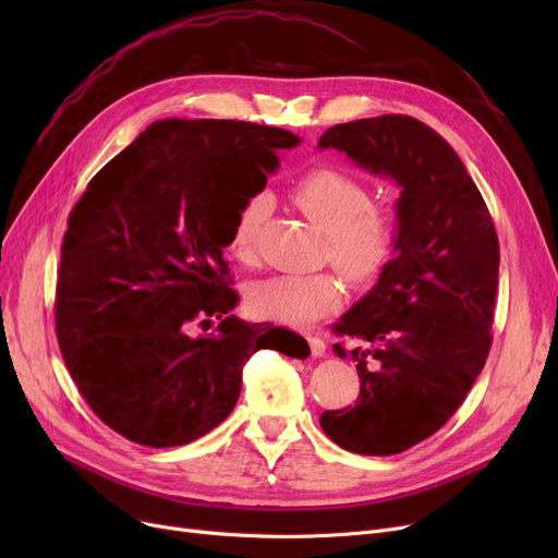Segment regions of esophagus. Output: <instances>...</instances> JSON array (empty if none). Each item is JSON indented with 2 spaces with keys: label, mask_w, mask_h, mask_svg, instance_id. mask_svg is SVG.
Segmentation results:
<instances>
[{
  "label": "esophagus",
  "mask_w": 558,
  "mask_h": 558,
  "mask_svg": "<svg viewBox=\"0 0 558 558\" xmlns=\"http://www.w3.org/2000/svg\"><path fill=\"white\" fill-rule=\"evenodd\" d=\"M307 341H310V350H312L314 357H324V355H326V341H324V339L310 335Z\"/></svg>",
  "instance_id": "34e87169"
}]
</instances>
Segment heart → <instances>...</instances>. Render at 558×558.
I'll return each instance as SVG.
<instances>
[{"label":"heart","instance_id":"heart-1","mask_svg":"<svg viewBox=\"0 0 558 558\" xmlns=\"http://www.w3.org/2000/svg\"><path fill=\"white\" fill-rule=\"evenodd\" d=\"M291 201L326 232V257L355 284H371L391 264L400 242V219L391 205L371 203L368 187L337 167H318L291 187ZM271 210L264 192L251 194L232 221L228 251L234 259L255 257L257 234ZM343 301L339 280L328 274H276L248 284V310L287 326H310Z\"/></svg>","mask_w":558,"mask_h":558}]
</instances>
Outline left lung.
Returning a JSON list of instances; mask_svg holds the SVG:
<instances>
[{"mask_svg": "<svg viewBox=\"0 0 558 558\" xmlns=\"http://www.w3.org/2000/svg\"><path fill=\"white\" fill-rule=\"evenodd\" d=\"M320 149L343 151L396 181L398 255L335 332L360 341L355 407L320 414V427L348 452L387 457L441 429L490 350L500 244L486 203L452 146L409 114L337 124Z\"/></svg>", "mask_w": 558, "mask_h": 558, "instance_id": "8db88e82", "label": "left lung"}]
</instances>
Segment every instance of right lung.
<instances>
[{
    "instance_id": "right-lung-1",
    "label": "right lung",
    "mask_w": 558,
    "mask_h": 558,
    "mask_svg": "<svg viewBox=\"0 0 558 558\" xmlns=\"http://www.w3.org/2000/svg\"><path fill=\"white\" fill-rule=\"evenodd\" d=\"M299 135L234 120H158L87 183L56 284V335L93 412L129 441L175 448L230 416L259 348L307 357V341L230 310L223 259L242 203ZM217 315L219 336L189 330ZM284 336L295 345L282 344Z\"/></svg>"
}]
</instances>
